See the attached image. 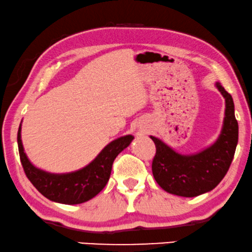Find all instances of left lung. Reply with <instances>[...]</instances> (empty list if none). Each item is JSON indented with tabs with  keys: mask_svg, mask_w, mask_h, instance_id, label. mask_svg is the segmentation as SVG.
Returning <instances> with one entry per match:
<instances>
[{
	"mask_svg": "<svg viewBox=\"0 0 252 252\" xmlns=\"http://www.w3.org/2000/svg\"><path fill=\"white\" fill-rule=\"evenodd\" d=\"M215 86L225 98V116L222 131L212 146L192 155H182L150 136L156 146L153 175L168 193L190 198L208 192L222 181L233 160L239 138L233 98L220 82Z\"/></svg>",
	"mask_w": 252,
	"mask_h": 252,
	"instance_id": "1",
	"label": "left lung"
}]
</instances>
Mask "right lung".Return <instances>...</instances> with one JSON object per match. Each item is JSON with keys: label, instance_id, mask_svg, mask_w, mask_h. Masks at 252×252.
<instances>
[{"label": "right lung", "instance_id": "1", "mask_svg": "<svg viewBox=\"0 0 252 252\" xmlns=\"http://www.w3.org/2000/svg\"><path fill=\"white\" fill-rule=\"evenodd\" d=\"M133 136L120 137L105 146L87 166L69 173H51L36 167L26 155L21 141V125L18 130V148L24 171L33 187L50 200L64 205H77L90 200L104 189L110 179L112 165Z\"/></svg>", "mask_w": 252, "mask_h": 252}]
</instances>
